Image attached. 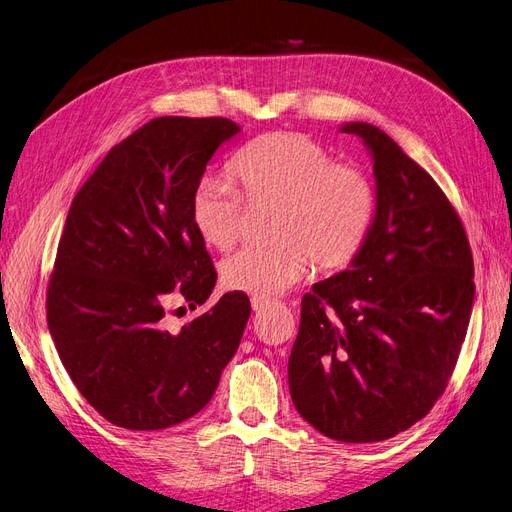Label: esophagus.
<instances>
[{"label": "esophagus", "mask_w": 512, "mask_h": 512, "mask_svg": "<svg viewBox=\"0 0 512 512\" xmlns=\"http://www.w3.org/2000/svg\"><path fill=\"white\" fill-rule=\"evenodd\" d=\"M251 306L255 312H261L263 308H268V301L266 299H251Z\"/></svg>", "instance_id": "obj_1"}]
</instances>
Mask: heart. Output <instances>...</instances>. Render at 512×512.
<instances>
[{
	"label": "heart",
	"instance_id": "heart-1",
	"mask_svg": "<svg viewBox=\"0 0 512 512\" xmlns=\"http://www.w3.org/2000/svg\"><path fill=\"white\" fill-rule=\"evenodd\" d=\"M232 177L249 204L274 206L266 246H246L227 259L223 285L272 299L304 278L314 263L337 272L361 251L375 215L371 183L329 151L295 132H272L246 145L232 162ZM242 202L236 189L206 177L189 202V219L200 240L227 251L240 232Z\"/></svg>",
	"mask_w": 512,
	"mask_h": 512
}]
</instances>
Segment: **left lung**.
Instances as JSON below:
<instances>
[{
  "mask_svg": "<svg viewBox=\"0 0 512 512\" xmlns=\"http://www.w3.org/2000/svg\"><path fill=\"white\" fill-rule=\"evenodd\" d=\"M339 130L369 151L375 215L350 268L301 299L289 388L325 437L375 443L422 420L443 394L475 304V266L437 181L377 126Z\"/></svg>",
  "mask_w": 512,
  "mask_h": 512,
  "instance_id": "1",
  "label": "left lung"
}]
</instances>
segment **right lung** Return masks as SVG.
Returning <instances> with one entry per match:
<instances>
[{
  "mask_svg": "<svg viewBox=\"0 0 512 512\" xmlns=\"http://www.w3.org/2000/svg\"><path fill=\"white\" fill-rule=\"evenodd\" d=\"M240 126L225 118H156L113 147L75 194L56 251L46 314L61 363L111 424L162 430L213 399L251 316L225 293L179 331L173 299L211 297L217 272L189 219L215 151Z\"/></svg>",
  "mask_w": 512,
  "mask_h": 512,
  "instance_id": "obj_1",
  "label": "right lung"
}]
</instances>
